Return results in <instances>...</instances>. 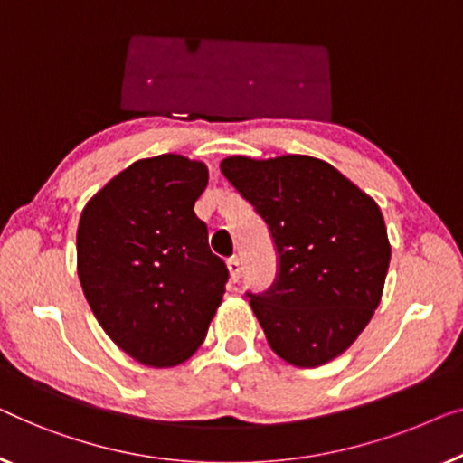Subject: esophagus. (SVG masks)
<instances>
[{"mask_svg":"<svg viewBox=\"0 0 463 463\" xmlns=\"http://www.w3.org/2000/svg\"><path fill=\"white\" fill-rule=\"evenodd\" d=\"M226 266H229V272H231V281L237 283L241 279V260L237 256H232L226 260Z\"/></svg>","mask_w":463,"mask_h":463,"instance_id":"obj_1","label":"esophagus"}]
</instances>
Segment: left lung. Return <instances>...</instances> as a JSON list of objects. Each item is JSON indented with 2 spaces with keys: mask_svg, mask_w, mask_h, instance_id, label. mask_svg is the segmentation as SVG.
I'll list each match as a JSON object with an SVG mask.
<instances>
[{
  "mask_svg": "<svg viewBox=\"0 0 463 463\" xmlns=\"http://www.w3.org/2000/svg\"><path fill=\"white\" fill-rule=\"evenodd\" d=\"M220 169L277 245V285L250 299L270 348L302 369L334 361L367 327L383 294L390 241L380 205L310 155H232Z\"/></svg>",
  "mask_w": 463,
  "mask_h": 463,
  "instance_id": "left-lung-1",
  "label": "left lung"
}]
</instances>
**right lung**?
<instances>
[{"mask_svg": "<svg viewBox=\"0 0 463 463\" xmlns=\"http://www.w3.org/2000/svg\"><path fill=\"white\" fill-rule=\"evenodd\" d=\"M210 172L165 153L113 175L83 207L77 275L100 327L146 367L197 353L222 304L229 269L194 213Z\"/></svg>", "mask_w": 463, "mask_h": 463, "instance_id": "obj_1", "label": "right lung"}]
</instances>
